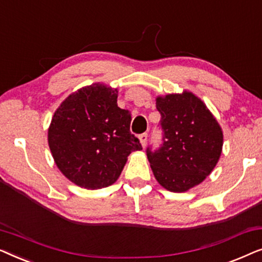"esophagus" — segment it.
<instances>
[{
    "mask_svg": "<svg viewBox=\"0 0 262 262\" xmlns=\"http://www.w3.org/2000/svg\"><path fill=\"white\" fill-rule=\"evenodd\" d=\"M139 141H141V144L143 148L146 145V141H148V134H142L139 136Z\"/></svg>",
    "mask_w": 262,
    "mask_h": 262,
    "instance_id": "1",
    "label": "esophagus"
}]
</instances>
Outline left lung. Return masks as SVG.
Segmentation results:
<instances>
[{
	"label": "left lung",
	"mask_w": 262,
	"mask_h": 262,
	"mask_svg": "<svg viewBox=\"0 0 262 262\" xmlns=\"http://www.w3.org/2000/svg\"><path fill=\"white\" fill-rule=\"evenodd\" d=\"M162 144L146 149L152 173L168 191L181 193L199 185L220 160L223 131L205 103L193 93L157 96Z\"/></svg>",
	"instance_id": "left-lung-1"
}]
</instances>
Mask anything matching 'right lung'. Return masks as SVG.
<instances>
[{
	"label": "right lung",
	"mask_w": 262,
	"mask_h": 262,
	"mask_svg": "<svg viewBox=\"0 0 262 262\" xmlns=\"http://www.w3.org/2000/svg\"><path fill=\"white\" fill-rule=\"evenodd\" d=\"M118 91L94 83L70 94L53 114L49 146L58 169L75 185L99 189L114 184L132 151L131 113L117 103Z\"/></svg>",
	"instance_id": "obj_1"
}]
</instances>
